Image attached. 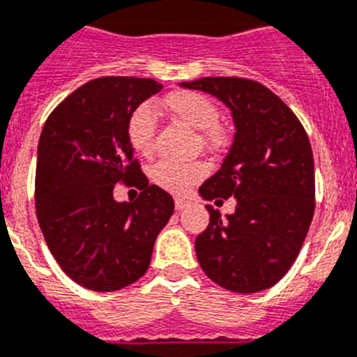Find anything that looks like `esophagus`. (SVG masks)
<instances>
[{
    "label": "esophagus",
    "instance_id": "1",
    "mask_svg": "<svg viewBox=\"0 0 357 357\" xmlns=\"http://www.w3.org/2000/svg\"><path fill=\"white\" fill-rule=\"evenodd\" d=\"M174 204H176V210H185L188 206V201L183 199V197H176Z\"/></svg>",
    "mask_w": 357,
    "mask_h": 357
}]
</instances>
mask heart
Here are the masks:
<instances>
[{"mask_svg":"<svg viewBox=\"0 0 357 357\" xmlns=\"http://www.w3.org/2000/svg\"><path fill=\"white\" fill-rule=\"evenodd\" d=\"M161 107L185 126L201 131V140L206 147L219 149L226 142L225 129L217 123L219 107L203 93L190 91V89L172 91L161 100ZM154 135H156V122L153 113L147 107H138L127 122L129 145L140 156H149L154 149ZM204 176H206V165L201 161L161 160L151 169V179L158 187L165 188L172 194L187 192Z\"/></svg>","mask_w":357,"mask_h":357,"instance_id":"obj_1","label":"heart"}]
</instances>
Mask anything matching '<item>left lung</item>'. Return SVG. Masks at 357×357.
<instances>
[{
  "instance_id": "obj_1",
  "label": "left lung",
  "mask_w": 357,
  "mask_h": 357,
  "mask_svg": "<svg viewBox=\"0 0 357 357\" xmlns=\"http://www.w3.org/2000/svg\"><path fill=\"white\" fill-rule=\"evenodd\" d=\"M181 88L210 93L231 111L235 136L221 169L199 187L203 199H237L235 212L206 204L196 238L206 277L234 293L275 286L298 257L314 213V160L307 132L280 98L255 80L204 77ZM217 203V201H215Z\"/></svg>"
}]
</instances>
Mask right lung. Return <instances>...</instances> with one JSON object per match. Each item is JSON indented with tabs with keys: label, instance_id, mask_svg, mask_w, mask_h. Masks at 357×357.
<instances>
[{
	"label": "right lung",
	"instance_id": "add662e5",
	"mask_svg": "<svg viewBox=\"0 0 357 357\" xmlns=\"http://www.w3.org/2000/svg\"><path fill=\"white\" fill-rule=\"evenodd\" d=\"M163 86L102 77L52 111L37 145L36 212L50 252L68 277L91 291H116L144 277L174 199L147 178L127 140L136 107ZM142 192L119 204L114 185Z\"/></svg>",
	"mask_w": 357,
	"mask_h": 357
}]
</instances>
